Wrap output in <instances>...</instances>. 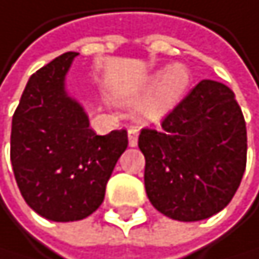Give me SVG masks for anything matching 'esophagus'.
I'll return each instance as SVG.
<instances>
[{"label":"esophagus","instance_id":"esophagus-1","mask_svg":"<svg viewBox=\"0 0 259 259\" xmlns=\"http://www.w3.org/2000/svg\"><path fill=\"white\" fill-rule=\"evenodd\" d=\"M128 141H130L131 147L138 145V128L136 126H130L128 128Z\"/></svg>","mask_w":259,"mask_h":259}]
</instances>
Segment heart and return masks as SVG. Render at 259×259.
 I'll return each mask as SVG.
<instances>
[{
	"mask_svg": "<svg viewBox=\"0 0 259 259\" xmlns=\"http://www.w3.org/2000/svg\"><path fill=\"white\" fill-rule=\"evenodd\" d=\"M188 83L190 72L184 64H174L169 69L156 74L147 88L149 92H155L142 107L144 118L150 121L163 118L182 99Z\"/></svg>",
	"mask_w": 259,
	"mask_h": 259,
	"instance_id": "heart-1",
	"label": "heart"
}]
</instances>
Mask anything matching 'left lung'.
I'll use <instances>...</instances> for the list:
<instances>
[{
	"label": "left lung",
	"mask_w": 259,
	"mask_h": 259,
	"mask_svg": "<svg viewBox=\"0 0 259 259\" xmlns=\"http://www.w3.org/2000/svg\"><path fill=\"white\" fill-rule=\"evenodd\" d=\"M145 191L169 219L198 222L225 209L247 164V128L230 87L202 80L161 118L142 128Z\"/></svg>",
	"instance_id": "left-lung-1"
}]
</instances>
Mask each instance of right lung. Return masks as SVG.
I'll list each match as a JSON object with an SVG mask.
<instances>
[{
    "label": "right lung",
    "instance_id": "obj_1",
    "mask_svg": "<svg viewBox=\"0 0 259 259\" xmlns=\"http://www.w3.org/2000/svg\"><path fill=\"white\" fill-rule=\"evenodd\" d=\"M75 52L29 77L12 117L11 161L23 199L40 217L75 222L101 205L107 180L128 147L126 130L98 134L64 92Z\"/></svg>",
    "mask_w": 259,
    "mask_h": 259
}]
</instances>
